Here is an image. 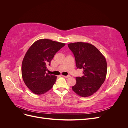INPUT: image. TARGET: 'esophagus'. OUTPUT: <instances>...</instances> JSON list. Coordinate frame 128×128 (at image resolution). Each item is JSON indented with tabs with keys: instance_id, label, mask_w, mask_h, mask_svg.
<instances>
[{
	"instance_id": "esophagus-1",
	"label": "esophagus",
	"mask_w": 128,
	"mask_h": 128,
	"mask_svg": "<svg viewBox=\"0 0 128 128\" xmlns=\"http://www.w3.org/2000/svg\"><path fill=\"white\" fill-rule=\"evenodd\" d=\"M63 77H65V78H68V77H70V76H69V75H68V76H64V75H63Z\"/></svg>"
}]
</instances>
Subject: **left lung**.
I'll return each instance as SVG.
<instances>
[{
  "mask_svg": "<svg viewBox=\"0 0 128 128\" xmlns=\"http://www.w3.org/2000/svg\"><path fill=\"white\" fill-rule=\"evenodd\" d=\"M68 46L74 55L77 68L83 69L84 74L76 77V83L72 87V90L82 97L94 94L106 79L107 65L105 57L88 42H73Z\"/></svg>",
  "mask_w": 128,
  "mask_h": 128,
  "instance_id": "obj_1",
  "label": "left lung"
}]
</instances>
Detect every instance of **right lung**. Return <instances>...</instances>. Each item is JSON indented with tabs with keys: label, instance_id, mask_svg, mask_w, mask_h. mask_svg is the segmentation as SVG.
Instances as JSON below:
<instances>
[{
	"label": "right lung",
	"instance_id": "obj_1",
	"mask_svg": "<svg viewBox=\"0 0 128 128\" xmlns=\"http://www.w3.org/2000/svg\"><path fill=\"white\" fill-rule=\"evenodd\" d=\"M65 43L48 39L34 42L26 51L22 62L23 80L29 90L36 94H42L51 90L56 76L46 72L55 54Z\"/></svg>",
	"mask_w": 128,
	"mask_h": 128
}]
</instances>
